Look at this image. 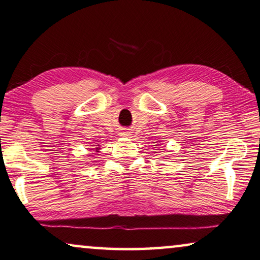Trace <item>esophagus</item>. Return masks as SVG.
<instances>
[{"label": "esophagus", "mask_w": 260, "mask_h": 260, "mask_svg": "<svg viewBox=\"0 0 260 260\" xmlns=\"http://www.w3.org/2000/svg\"><path fill=\"white\" fill-rule=\"evenodd\" d=\"M122 135H123V136H130V133H129V131H125V133H122Z\"/></svg>", "instance_id": "34e87169"}]
</instances>
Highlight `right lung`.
I'll use <instances>...</instances> for the list:
<instances>
[{"label":"right lung","instance_id":"1","mask_svg":"<svg viewBox=\"0 0 260 260\" xmlns=\"http://www.w3.org/2000/svg\"><path fill=\"white\" fill-rule=\"evenodd\" d=\"M96 150H100V148H96Z\"/></svg>","mask_w":260,"mask_h":260}]
</instances>
